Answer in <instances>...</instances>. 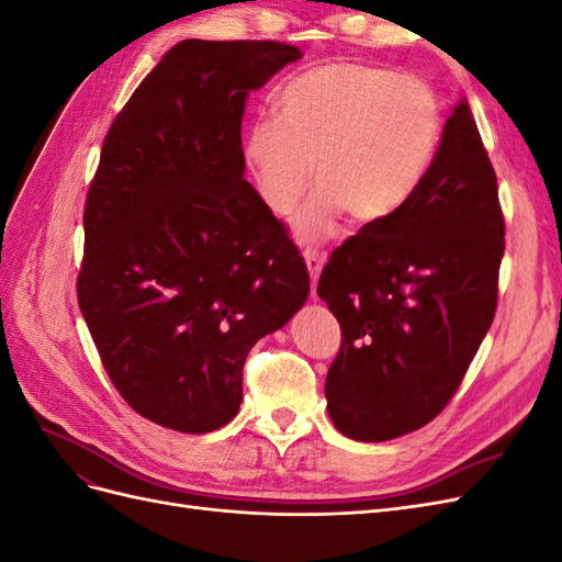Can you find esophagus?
<instances>
[{
    "mask_svg": "<svg viewBox=\"0 0 562 562\" xmlns=\"http://www.w3.org/2000/svg\"><path fill=\"white\" fill-rule=\"evenodd\" d=\"M302 255H304V262H307V269H310L312 288H316V279L321 274V269H323V262H326V258H323V252H318L316 248H304Z\"/></svg>",
    "mask_w": 562,
    "mask_h": 562,
    "instance_id": "obj_1",
    "label": "esophagus"
}]
</instances>
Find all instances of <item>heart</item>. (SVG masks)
Returning <instances> with one entry per match:
<instances>
[{"label": "heart", "mask_w": 562, "mask_h": 562, "mask_svg": "<svg viewBox=\"0 0 562 562\" xmlns=\"http://www.w3.org/2000/svg\"><path fill=\"white\" fill-rule=\"evenodd\" d=\"M440 140L436 93L415 77L366 63H330L291 79L274 98V122L244 138L246 166L265 206L295 217L300 239L333 232L342 213L378 225L398 213L427 178ZM313 176H308V164Z\"/></svg>", "instance_id": "1"}]
</instances>
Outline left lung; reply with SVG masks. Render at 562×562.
<instances>
[{"instance_id":"8db88e82","label":"left lung","mask_w":562,"mask_h":562,"mask_svg":"<svg viewBox=\"0 0 562 562\" xmlns=\"http://www.w3.org/2000/svg\"><path fill=\"white\" fill-rule=\"evenodd\" d=\"M504 213L467 100L413 199L333 250L316 293L342 345L326 378L337 431L380 443L454 396L497 312Z\"/></svg>"}]
</instances>
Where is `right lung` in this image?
Masks as SVG:
<instances>
[{
  "mask_svg": "<svg viewBox=\"0 0 562 562\" xmlns=\"http://www.w3.org/2000/svg\"><path fill=\"white\" fill-rule=\"evenodd\" d=\"M302 50L184 40L133 91L83 206L77 300L100 361L145 419L225 427L246 356L310 295L302 255L244 180L241 119Z\"/></svg>",
  "mask_w": 562,
  "mask_h": 562,
  "instance_id": "obj_1",
  "label": "right lung"
}]
</instances>
